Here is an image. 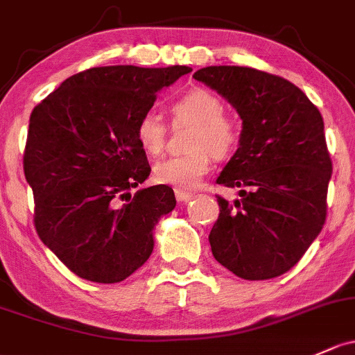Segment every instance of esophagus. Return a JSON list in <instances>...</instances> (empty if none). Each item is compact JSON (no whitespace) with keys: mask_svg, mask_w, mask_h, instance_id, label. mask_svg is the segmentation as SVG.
<instances>
[{"mask_svg":"<svg viewBox=\"0 0 355 355\" xmlns=\"http://www.w3.org/2000/svg\"><path fill=\"white\" fill-rule=\"evenodd\" d=\"M174 193H176V200L179 203H188L189 200H193V193L189 191H181V189H174Z\"/></svg>","mask_w":355,"mask_h":355,"instance_id":"1","label":"esophagus"}]
</instances>
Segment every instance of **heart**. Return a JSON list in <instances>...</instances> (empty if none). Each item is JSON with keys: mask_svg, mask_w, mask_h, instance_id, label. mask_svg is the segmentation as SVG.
<instances>
[{"mask_svg": "<svg viewBox=\"0 0 355 355\" xmlns=\"http://www.w3.org/2000/svg\"><path fill=\"white\" fill-rule=\"evenodd\" d=\"M171 112L176 121L194 125L188 144L191 152L155 162L152 178L159 184L186 191L196 188L201 178L207 176L211 169L213 155L216 159H225L235 150L239 144V127L223 115L222 100L205 87L186 91L173 103ZM166 133V123L154 112H146L135 123L137 144L150 157L164 150Z\"/></svg>", "mask_w": 355, "mask_h": 355, "instance_id": "b5f03b06", "label": "heart"}]
</instances>
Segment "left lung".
<instances>
[{
	"label": "left lung",
	"instance_id": "obj_1",
	"mask_svg": "<svg viewBox=\"0 0 355 355\" xmlns=\"http://www.w3.org/2000/svg\"><path fill=\"white\" fill-rule=\"evenodd\" d=\"M196 81L228 100L242 118L239 148L216 182L239 188L234 205L216 196L213 257L249 281L277 277L322 232L331 161L323 118L288 79L239 66H209Z\"/></svg>",
	"mask_w": 355,
	"mask_h": 355
}]
</instances>
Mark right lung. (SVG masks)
<instances>
[{
  "mask_svg": "<svg viewBox=\"0 0 355 355\" xmlns=\"http://www.w3.org/2000/svg\"><path fill=\"white\" fill-rule=\"evenodd\" d=\"M191 67H93L33 108L24 154L37 234L76 276L120 283L154 250V227L176 207L150 174L135 123Z\"/></svg>",
  "mask_w": 355,
  "mask_h": 355,
  "instance_id": "1",
  "label": "right lung"
}]
</instances>
